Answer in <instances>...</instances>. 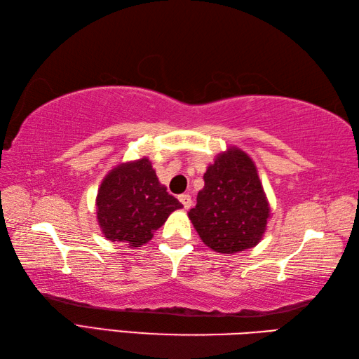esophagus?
Masks as SVG:
<instances>
[{"label":"esophagus","instance_id":"34e87169","mask_svg":"<svg viewBox=\"0 0 359 359\" xmlns=\"http://www.w3.org/2000/svg\"><path fill=\"white\" fill-rule=\"evenodd\" d=\"M179 201L182 202V205H184V208H185V210H188V208L191 207V205H193V202H191V196H189V194H182V196H179Z\"/></svg>","mask_w":359,"mask_h":359}]
</instances>
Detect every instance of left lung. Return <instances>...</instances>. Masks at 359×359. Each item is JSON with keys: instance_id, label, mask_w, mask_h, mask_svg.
Instances as JSON below:
<instances>
[{"instance_id": "8db88e82", "label": "left lung", "mask_w": 359, "mask_h": 359, "mask_svg": "<svg viewBox=\"0 0 359 359\" xmlns=\"http://www.w3.org/2000/svg\"><path fill=\"white\" fill-rule=\"evenodd\" d=\"M203 180L188 212L202 242L222 255L256 247L266 230L270 203L253 158L238 147L226 148L208 165Z\"/></svg>"}]
</instances>
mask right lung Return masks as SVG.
<instances>
[{"instance_id":"obj_1","label":"right lung","mask_w":359,"mask_h":359,"mask_svg":"<svg viewBox=\"0 0 359 359\" xmlns=\"http://www.w3.org/2000/svg\"><path fill=\"white\" fill-rule=\"evenodd\" d=\"M182 207L160 184L148 157L114 166L95 199L97 222L104 238L131 248L148 243L168 216Z\"/></svg>"}]
</instances>
